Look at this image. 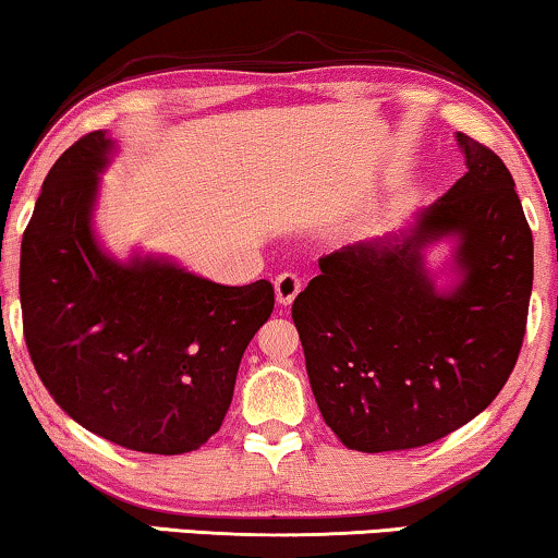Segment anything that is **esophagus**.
Listing matches in <instances>:
<instances>
[{
    "label": "esophagus",
    "mask_w": 558,
    "mask_h": 558,
    "mask_svg": "<svg viewBox=\"0 0 558 558\" xmlns=\"http://www.w3.org/2000/svg\"><path fill=\"white\" fill-rule=\"evenodd\" d=\"M303 288V280L295 276V272H280L276 278V295H278V303L282 305H290L295 301V295L301 293Z\"/></svg>",
    "instance_id": "34e87169"
}]
</instances>
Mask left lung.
<instances>
[{
    "label": "left lung",
    "mask_w": 558,
    "mask_h": 558,
    "mask_svg": "<svg viewBox=\"0 0 558 558\" xmlns=\"http://www.w3.org/2000/svg\"><path fill=\"white\" fill-rule=\"evenodd\" d=\"M468 174L422 211L412 238L341 247L293 301L313 397L349 450L437 442L511 376L529 318L533 238L506 163L458 133ZM461 238L466 280L434 293L418 247Z\"/></svg>",
    "instance_id": "1"
}]
</instances>
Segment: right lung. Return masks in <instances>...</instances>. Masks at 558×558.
Here are the masks:
<instances>
[{
	"instance_id": "1",
	"label": "right lung",
	"mask_w": 558,
	"mask_h": 558,
	"mask_svg": "<svg viewBox=\"0 0 558 558\" xmlns=\"http://www.w3.org/2000/svg\"><path fill=\"white\" fill-rule=\"evenodd\" d=\"M108 151L104 131L85 133L45 179L22 234L25 343L77 425L125 450L192 452L222 427L240 359L270 318L276 290L100 253L90 207Z\"/></svg>"
}]
</instances>
